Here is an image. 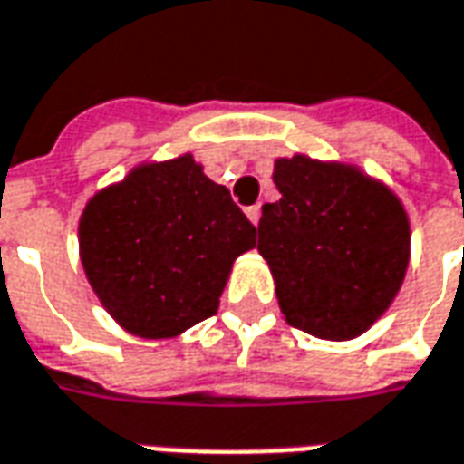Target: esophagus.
Returning a JSON list of instances; mask_svg holds the SVG:
<instances>
[{"mask_svg":"<svg viewBox=\"0 0 464 464\" xmlns=\"http://www.w3.org/2000/svg\"><path fill=\"white\" fill-rule=\"evenodd\" d=\"M247 219H250V222H253L255 227H257V222H260V207H257V204H255V207H247Z\"/></svg>","mask_w":464,"mask_h":464,"instance_id":"34e87169","label":"esophagus"}]
</instances>
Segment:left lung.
<instances>
[{
	"label": "left lung",
	"instance_id": "1",
	"mask_svg": "<svg viewBox=\"0 0 464 464\" xmlns=\"http://www.w3.org/2000/svg\"><path fill=\"white\" fill-rule=\"evenodd\" d=\"M281 191L263 207L257 250L270 266L285 322L319 340H355L406 278L411 227L401 198L353 163L278 158Z\"/></svg>",
	"mask_w": 464,
	"mask_h": 464
}]
</instances>
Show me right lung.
Wrapping results in <instances>:
<instances>
[{"mask_svg":"<svg viewBox=\"0 0 464 464\" xmlns=\"http://www.w3.org/2000/svg\"><path fill=\"white\" fill-rule=\"evenodd\" d=\"M255 227L191 152L140 163L96 191L79 219V253L96 298L124 332L179 337L219 309Z\"/></svg>","mask_w":464,"mask_h":464,"instance_id":"1","label":"right lung"}]
</instances>
